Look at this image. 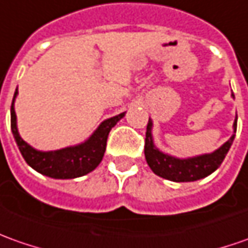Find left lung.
<instances>
[{
  "label": "left lung",
  "mask_w": 248,
  "mask_h": 248,
  "mask_svg": "<svg viewBox=\"0 0 248 248\" xmlns=\"http://www.w3.org/2000/svg\"><path fill=\"white\" fill-rule=\"evenodd\" d=\"M236 119L233 122L232 137L226 141L225 144H222L218 150L211 154H204V155L185 159L167 155L155 147L154 137H152V121L150 119L147 124L145 147H144V154H145L148 166L156 175L170 180V181H174V183H189V181H196V180L207 177L221 166L222 160L225 159L226 154L233 142L236 126H237Z\"/></svg>",
  "instance_id": "left-lung-1"
}]
</instances>
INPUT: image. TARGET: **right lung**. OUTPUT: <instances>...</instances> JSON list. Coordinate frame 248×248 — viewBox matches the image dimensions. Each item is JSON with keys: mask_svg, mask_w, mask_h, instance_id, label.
I'll use <instances>...</instances> for the list:
<instances>
[{"mask_svg": "<svg viewBox=\"0 0 248 248\" xmlns=\"http://www.w3.org/2000/svg\"><path fill=\"white\" fill-rule=\"evenodd\" d=\"M16 96L17 89L15 92L11 106V129L19 151L27 165L32 167L35 171L57 180L77 178L93 171L103 160L111 129L124 116V112H122L119 115L106 119L100 124L89 139L81 144L56 151H38L27 144L19 134L15 112Z\"/></svg>", "mask_w": 248, "mask_h": 248, "instance_id": "1", "label": "right lung"}]
</instances>
